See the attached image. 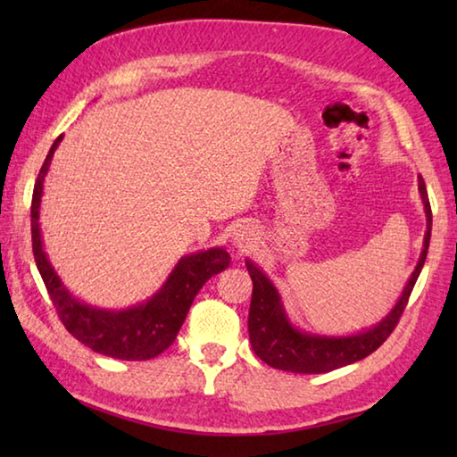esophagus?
Returning <instances> with one entry per match:
<instances>
[{
    "instance_id": "obj_1",
    "label": "esophagus",
    "mask_w": 457,
    "mask_h": 457,
    "mask_svg": "<svg viewBox=\"0 0 457 457\" xmlns=\"http://www.w3.org/2000/svg\"><path fill=\"white\" fill-rule=\"evenodd\" d=\"M234 244L242 252H247L253 244H256V231L250 226H237L234 229Z\"/></svg>"
}]
</instances>
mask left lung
Wrapping results in <instances>:
<instances>
[{"label":"left lung","mask_w":457,"mask_h":457,"mask_svg":"<svg viewBox=\"0 0 457 457\" xmlns=\"http://www.w3.org/2000/svg\"><path fill=\"white\" fill-rule=\"evenodd\" d=\"M420 193L425 207V218H428V231H425L423 237L420 262H417L413 274L405 284V290L397 300V304L393 306V311L381 322H377L373 328L362 330L359 335L320 337L292 327L288 316H286L280 294L274 288V284L268 280L266 274L253 262L245 260V268L253 282L247 330H250V343L253 353L266 365L290 370V373H328V370H335L369 357L370 353L377 351L389 338L391 332L397 327L401 314L405 311L413 286L425 264V258H428V247L431 239V205L421 177Z\"/></svg>","instance_id":"8db88e82"}]
</instances>
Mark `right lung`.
Masks as SVG:
<instances>
[{
    "label": "right lung",
    "mask_w": 457,
    "mask_h": 457,
    "mask_svg": "<svg viewBox=\"0 0 457 457\" xmlns=\"http://www.w3.org/2000/svg\"><path fill=\"white\" fill-rule=\"evenodd\" d=\"M60 141L62 135L54 141L37 173L32 195V250L52 304L66 330L95 353L122 361H146L157 357L173 345L201 286L229 266V253L223 247H212V250L183 256L154 296L127 311H104V308L80 303L54 272L44 252L40 223H37L44 177L48 173L50 161Z\"/></svg>",
    "instance_id": "obj_1"
}]
</instances>
